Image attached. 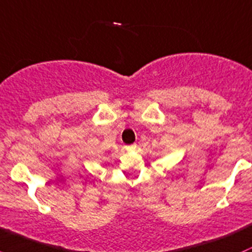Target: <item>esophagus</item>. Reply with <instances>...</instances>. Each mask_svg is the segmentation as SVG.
Wrapping results in <instances>:
<instances>
[{"mask_svg":"<svg viewBox=\"0 0 252 252\" xmlns=\"http://www.w3.org/2000/svg\"><path fill=\"white\" fill-rule=\"evenodd\" d=\"M137 145L136 144H131V145H126V150H133L136 149Z\"/></svg>","mask_w":252,"mask_h":252,"instance_id":"34e87169","label":"esophagus"}]
</instances>
